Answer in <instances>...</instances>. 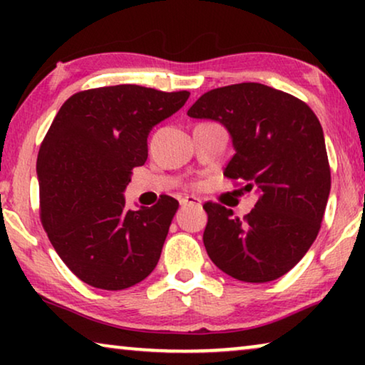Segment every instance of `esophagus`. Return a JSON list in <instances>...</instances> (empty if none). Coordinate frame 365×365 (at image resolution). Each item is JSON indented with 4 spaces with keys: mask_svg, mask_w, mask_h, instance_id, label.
I'll list each match as a JSON object with an SVG mask.
<instances>
[{
    "mask_svg": "<svg viewBox=\"0 0 365 365\" xmlns=\"http://www.w3.org/2000/svg\"><path fill=\"white\" fill-rule=\"evenodd\" d=\"M181 206H201V199L194 196L181 197Z\"/></svg>",
    "mask_w": 365,
    "mask_h": 365,
    "instance_id": "obj_1",
    "label": "esophagus"
}]
</instances>
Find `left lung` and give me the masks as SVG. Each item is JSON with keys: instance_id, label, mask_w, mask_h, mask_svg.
Here are the masks:
<instances>
[{"instance_id": "1", "label": "left lung", "mask_w": 365, "mask_h": 365, "mask_svg": "<svg viewBox=\"0 0 365 365\" xmlns=\"http://www.w3.org/2000/svg\"><path fill=\"white\" fill-rule=\"evenodd\" d=\"M187 116L226 126L236 154L224 176L259 192L256 206L242 219L217 202L204 204L202 241L211 261L244 282L284 276L316 241L331 192L317 116L292 94L259 83L211 89Z\"/></svg>"}]
</instances>
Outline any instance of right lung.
Wrapping results in <instances>:
<instances>
[{
	"label": "right lung",
	"instance_id": "obj_1",
	"mask_svg": "<svg viewBox=\"0 0 365 365\" xmlns=\"http://www.w3.org/2000/svg\"><path fill=\"white\" fill-rule=\"evenodd\" d=\"M187 98L136 84L94 88L53 119L36 163L39 216L54 251L89 286L121 291L156 267L179 202L161 196L128 211L123 191L146 163L149 131Z\"/></svg>",
	"mask_w": 365,
	"mask_h": 365
}]
</instances>
